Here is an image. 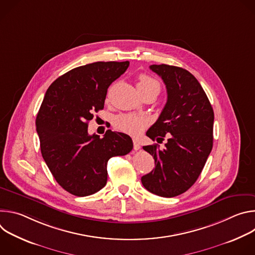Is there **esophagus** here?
Segmentation results:
<instances>
[{"label":"esophagus","mask_w":255,"mask_h":255,"mask_svg":"<svg viewBox=\"0 0 255 255\" xmlns=\"http://www.w3.org/2000/svg\"><path fill=\"white\" fill-rule=\"evenodd\" d=\"M133 144H134V146H133V148H134V150H139L140 149V144H139V142H138V140H136V139H133Z\"/></svg>","instance_id":"1"}]
</instances>
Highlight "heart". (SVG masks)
Instances as JSON below:
<instances>
[{"label": "heart", "instance_id": "obj_1", "mask_svg": "<svg viewBox=\"0 0 255 255\" xmlns=\"http://www.w3.org/2000/svg\"><path fill=\"white\" fill-rule=\"evenodd\" d=\"M137 88L139 92L148 91V90H154L157 93H159V84L154 79L146 76L141 75L138 79ZM149 124V121L147 118L133 115V114H124L117 116L114 120L115 127L131 136H138L141 134L144 129L146 128Z\"/></svg>", "mask_w": 255, "mask_h": 255}]
</instances>
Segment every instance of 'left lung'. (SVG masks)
Listing matches in <instances>:
<instances>
[{
    "label": "left lung",
    "mask_w": 255,
    "mask_h": 255,
    "mask_svg": "<svg viewBox=\"0 0 255 255\" xmlns=\"http://www.w3.org/2000/svg\"><path fill=\"white\" fill-rule=\"evenodd\" d=\"M163 81L167 101L146 135L159 145L143 149L155 161L151 172L141 177L150 193L172 198L187 192L201 174L213 147L214 111L198 80L187 69L167 64L149 66Z\"/></svg>",
    "instance_id": "8db88e82"
}]
</instances>
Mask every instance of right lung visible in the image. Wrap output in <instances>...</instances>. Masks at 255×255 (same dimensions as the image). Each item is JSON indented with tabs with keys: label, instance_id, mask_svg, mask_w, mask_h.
I'll return each mask as SVG.
<instances>
[{
	"label": "right lung",
	"instance_id": "obj_1",
	"mask_svg": "<svg viewBox=\"0 0 255 255\" xmlns=\"http://www.w3.org/2000/svg\"><path fill=\"white\" fill-rule=\"evenodd\" d=\"M129 61H98L76 67L55 80L36 118L41 154L58 185L86 197L107 184V163L133 148L129 135L107 130L88 132L94 113L104 108L108 88L123 75Z\"/></svg>",
	"mask_w": 255,
	"mask_h": 255
}]
</instances>
